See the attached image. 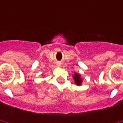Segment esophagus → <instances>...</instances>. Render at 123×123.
<instances>
[{
  "label": "esophagus",
  "mask_w": 123,
  "mask_h": 123,
  "mask_svg": "<svg viewBox=\"0 0 123 123\" xmlns=\"http://www.w3.org/2000/svg\"><path fill=\"white\" fill-rule=\"evenodd\" d=\"M57 65H58V66H61V64H57Z\"/></svg>",
  "instance_id": "obj_1"
}]
</instances>
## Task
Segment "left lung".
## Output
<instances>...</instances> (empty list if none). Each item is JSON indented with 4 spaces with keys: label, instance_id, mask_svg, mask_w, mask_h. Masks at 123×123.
Here are the masks:
<instances>
[{
    "label": "left lung",
    "instance_id": "obj_1",
    "mask_svg": "<svg viewBox=\"0 0 123 123\" xmlns=\"http://www.w3.org/2000/svg\"><path fill=\"white\" fill-rule=\"evenodd\" d=\"M73 79L74 80V83L76 85L80 86L83 82V80L81 78V75L75 72L73 75Z\"/></svg>",
    "mask_w": 123,
    "mask_h": 123
}]
</instances>
